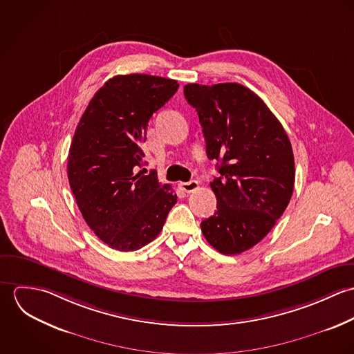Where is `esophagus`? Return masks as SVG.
<instances>
[{"label": "esophagus", "instance_id": "esophagus-1", "mask_svg": "<svg viewBox=\"0 0 354 354\" xmlns=\"http://www.w3.org/2000/svg\"><path fill=\"white\" fill-rule=\"evenodd\" d=\"M180 188L187 192V194H191V192H195L198 188H199V183L196 180H192V181H188V183H181L180 184Z\"/></svg>", "mask_w": 354, "mask_h": 354}]
</instances>
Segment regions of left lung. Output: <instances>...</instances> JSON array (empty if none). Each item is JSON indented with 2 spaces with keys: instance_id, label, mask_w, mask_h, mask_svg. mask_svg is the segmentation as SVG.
I'll list each match as a JSON object with an SVG mask.
<instances>
[{
  "instance_id": "1",
  "label": "left lung",
  "mask_w": 354,
  "mask_h": 354,
  "mask_svg": "<svg viewBox=\"0 0 354 354\" xmlns=\"http://www.w3.org/2000/svg\"><path fill=\"white\" fill-rule=\"evenodd\" d=\"M196 109L208 159L219 177L209 183L216 211L204 219L203 236L223 254L251 250L274 227L295 188L290 140L267 104L239 83L187 84Z\"/></svg>"
}]
</instances>
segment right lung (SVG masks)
<instances>
[{"label": "right lung", "instance_id": "right-lung-1", "mask_svg": "<svg viewBox=\"0 0 354 354\" xmlns=\"http://www.w3.org/2000/svg\"><path fill=\"white\" fill-rule=\"evenodd\" d=\"M178 90L151 75L109 79L84 110L68 155V180L90 229L110 248L129 252L160 233L177 195L156 171L142 170L147 125Z\"/></svg>", "mask_w": 354, "mask_h": 354}]
</instances>
